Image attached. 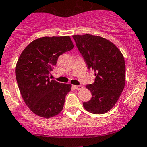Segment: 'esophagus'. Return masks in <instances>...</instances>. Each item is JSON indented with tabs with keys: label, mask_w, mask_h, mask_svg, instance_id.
I'll return each instance as SVG.
<instances>
[{
	"label": "esophagus",
	"mask_w": 147,
	"mask_h": 147,
	"mask_svg": "<svg viewBox=\"0 0 147 147\" xmlns=\"http://www.w3.org/2000/svg\"><path fill=\"white\" fill-rule=\"evenodd\" d=\"M74 88H75L76 90H81L83 88V86L81 85H74Z\"/></svg>",
	"instance_id": "34e87169"
}]
</instances>
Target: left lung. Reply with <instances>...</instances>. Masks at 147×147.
I'll return each mask as SVG.
<instances>
[{"mask_svg": "<svg viewBox=\"0 0 147 147\" xmlns=\"http://www.w3.org/2000/svg\"><path fill=\"white\" fill-rule=\"evenodd\" d=\"M72 37L88 69L95 72L94 82L86 86L92 98L83 102L84 108L94 114L106 113L114 106L124 88L123 55L116 45L100 36L85 34Z\"/></svg>", "mask_w": 147, "mask_h": 147, "instance_id": "left-lung-1", "label": "left lung"}]
</instances>
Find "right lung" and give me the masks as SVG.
Instances as JSON below:
<instances>
[{"label": "right lung", "mask_w": 147, "mask_h": 147, "mask_svg": "<svg viewBox=\"0 0 147 147\" xmlns=\"http://www.w3.org/2000/svg\"><path fill=\"white\" fill-rule=\"evenodd\" d=\"M74 48L69 36L36 39L24 49L16 67V78L24 102L41 117H53L62 111L70 84L50 80L58 57Z\"/></svg>", "instance_id": "right-lung-1"}]
</instances>
